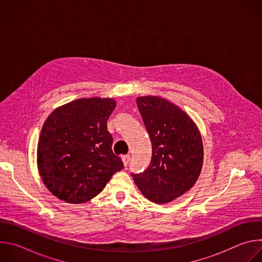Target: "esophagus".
Listing matches in <instances>:
<instances>
[{
    "label": "esophagus",
    "instance_id": "esophagus-1",
    "mask_svg": "<svg viewBox=\"0 0 262 262\" xmlns=\"http://www.w3.org/2000/svg\"><path fill=\"white\" fill-rule=\"evenodd\" d=\"M129 161H130V156H129V155H126V156L122 157V162H123V164H124L125 167L128 165Z\"/></svg>",
    "mask_w": 262,
    "mask_h": 262
}]
</instances>
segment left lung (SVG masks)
I'll return each mask as SVG.
<instances>
[{
  "label": "left lung",
  "mask_w": 262,
  "mask_h": 262,
  "mask_svg": "<svg viewBox=\"0 0 262 262\" xmlns=\"http://www.w3.org/2000/svg\"><path fill=\"white\" fill-rule=\"evenodd\" d=\"M137 105L150 137L152 156L150 166L132 175L148 200L168 203L188 192L201 173V135L190 116L165 98L141 96Z\"/></svg>",
  "instance_id": "8db88e82"
}]
</instances>
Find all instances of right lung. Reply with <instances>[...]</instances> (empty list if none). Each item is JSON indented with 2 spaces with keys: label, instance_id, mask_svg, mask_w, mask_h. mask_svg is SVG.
Segmentation results:
<instances>
[{
  "label": "right lung",
  "instance_id": "add662e5",
  "mask_svg": "<svg viewBox=\"0 0 262 262\" xmlns=\"http://www.w3.org/2000/svg\"><path fill=\"white\" fill-rule=\"evenodd\" d=\"M113 98H80L52 112L37 147V166L48 190L67 203L97 196L114 173L124 168L113 154L106 121Z\"/></svg>",
  "mask_w": 262,
  "mask_h": 262
}]
</instances>
